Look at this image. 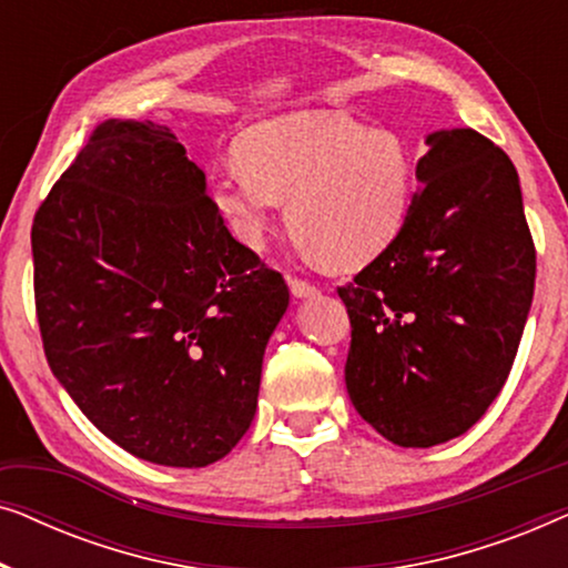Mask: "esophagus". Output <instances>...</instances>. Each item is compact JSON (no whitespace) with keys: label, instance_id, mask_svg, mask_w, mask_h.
I'll list each match as a JSON object with an SVG mask.
<instances>
[{"label":"esophagus","instance_id":"34e87169","mask_svg":"<svg viewBox=\"0 0 568 568\" xmlns=\"http://www.w3.org/2000/svg\"><path fill=\"white\" fill-rule=\"evenodd\" d=\"M290 290H292V294L294 297H315L317 294V286L315 284H310V282H305V278H297V276H290Z\"/></svg>","mask_w":568,"mask_h":568}]
</instances>
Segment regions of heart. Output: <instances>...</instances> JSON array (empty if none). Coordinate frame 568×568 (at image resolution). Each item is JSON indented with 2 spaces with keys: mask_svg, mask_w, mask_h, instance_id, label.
<instances>
[{
  "mask_svg": "<svg viewBox=\"0 0 568 568\" xmlns=\"http://www.w3.org/2000/svg\"><path fill=\"white\" fill-rule=\"evenodd\" d=\"M212 199L240 243L261 247L286 201V222L333 266L377 258L416 201V146L403 131L336 113L255 123L237 160L214 173Z\"/></svg>",
  "mask_w": 568,
  "mask_h": 568,
  "instance_id": "obj_1",
  "label": "heart"
}]
</instances>
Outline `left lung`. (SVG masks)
Listing matches in <instances>:
<instances>
[{"mask_svg":"<svg viewBox=\"0 0 568 568\" xmlns=\"http://www.w3.org/2000/svg\"><path fill=\"white\" fill-rule=\"evenodd\" d=\"M406 227L338 286L352 346L346 390L400 447L460 437L507 383L535 292L517 170L473 129L434 131Z\"/></svg>","mask_w":568,"mask_h":568,"instance_id":"obj_1","label":"left lung"}]
</instances>
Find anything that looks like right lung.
<instances>
[{
	"label": "right lung",
	"instance_id": "right-lung-1",
	"mask_svg": "<svg viewBox=\"0 0 568 568\" xmlns=\"http://www.w3.org/2000/svg\"><path fill=\"white\" fill-rule=\"evenodd\" d=\"M30 243L45 359L82 414L146 463L222 460L251 429L290 290L230 235L173 131L100 123Z\"/></svg>",
	"mask_w": 568,
	"mask_h": 568
}]
</instances>
